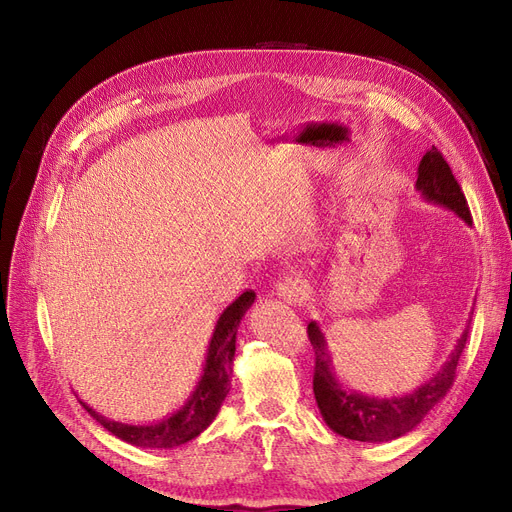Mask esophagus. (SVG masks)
<instances>
[{
	"label": "esophagus",
	"mask_w": 512,
	"mask_h": 512,
	"mask_svg": "<svg viewBox=\"0 0 512 512\" xmlns=\"http://www.w3.org/2000/svg\"><path fill=\"white\" fill-rule=\"evenodd\" d=\"M276 290H278L276 292L278 299H282L284 303H290V305H301L307 297V284L301 278H286L278 284Z\"/></svg>",
	"instance_id": "obj_1"
}]
</instances>
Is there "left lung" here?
<instances>
[{
	"mask_svg": "<svg viewBox=\"0 0 512 512\" xmlns=\"http://www.w3.org/2000/svg\"><path fill=\"white\" fill-rule=\"evenodd\" d=\"M415 188L427 203L440 205L456 213L467 226H471V211L467 199L436 147L425 151V155L421 157ZM307 332L315 351L313 394L326 425L332 432L348 440L380 444L413 432L423 421V417L448 394L454 382L456 365H459L469 336V326L463 330L454 351L432 378L409 394L390 398L367 396L363 392L346 388L338 380L326 334L321 332L317 321H311Z\"/></svg>",
	"mask_w": 512,
	"mask_h": 512,
	"instance_id": "8db88e82",
	"label": "left lung"
}]
</instances>
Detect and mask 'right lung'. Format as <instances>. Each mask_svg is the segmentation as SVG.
<instances>
[{"label": "right lung", "mask_w": 512, "mask_h": 512, "mask_svg": "<svg viewBox=\"0 0 512 512\" xmlns=\"http://www.w3.org/2000/svg\"><path fill=\"white\" fill-rule=\"evenodd\" d=\"M253 303L255 292L247 290L222 311L218 321H215L213 334L207 344L201 378L191 396L184 400V405L172 415L147 425H130L99 415L83 400H80V405H83L87 413L97 423H101L107 432L132 446L147 450H164L195 440L211 425V421L218 417L230 392V373L236 353V332L242 317H245Z\"/></svg>", "instance_id": "1"}]
</instances>
